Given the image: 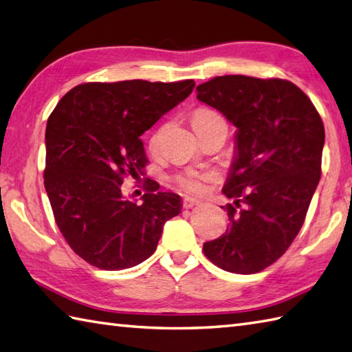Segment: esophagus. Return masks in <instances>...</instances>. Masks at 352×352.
<instances>
[{
    "label": "esophagus",
    "mask_w": 352,
    "mask_h": 352,
    "mask_svg": "<svg viewBox=\"0 0 352 352\" xmlns=\"http://www.w3.org/2000/svg\"><path fill=\"white\" fill-rule=\"evenodd\" d=\"M199 204H201V199H197V198L184 197V199H183V207L184 208H192V207L199 206Z\"/></svg>",
    "instance_id": "esophagus-1"
}]
</instances>
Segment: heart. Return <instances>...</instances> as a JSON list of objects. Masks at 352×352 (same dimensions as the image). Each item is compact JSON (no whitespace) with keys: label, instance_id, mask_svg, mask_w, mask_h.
Instances as JSON below:
<instances>
[{"label":"heart","instance_id":"1","mask_svg":"<svg viewBox=\"0 0 352 352\" xmlns=\"http://www.w3.org/2000/svg\"><path fill=\"white\" fill-rule=\"evenodd\" d=\"M219 115L216 111L210 109H199L192 116V124L195 122H204L208 121V119L218 118ZM157 144H159V134H153L151 139H149V146L151 149L157 148ZM213 180V175L210 172H204V170H184L182 174H178L175 177L177 184L180 188L189 193H204L207 189V184Z\"/></svg>","mask_w":352,"mask_h":352}]
</instances>
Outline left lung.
Listing matches in <instances>:
<instances>
[{
	"label": "left lung",
	"instance_id": "left-lung-1",
	"mask_svg": "<svg viewBox=\"0 0 352 352\" xmlns=\"http://www.w3.org/2000/svg\"><path fill=\"white\" fill-rule=\"evenodd\" d=\"M237 131L223 186L230 227L206 242V257L223 271L256 274L278 260L304 223L320 178L322 119L300 87L281 78L214 77L197 87Z\"/></svg>",
	"mask_w": 352,
	"mask_h": 352
}]
</instances>
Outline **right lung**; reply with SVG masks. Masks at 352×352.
<instances>
[{
	"label": "right lung",
	"mask_w": 352,
	"mask_h": 352,
	"mask_svg": "<svg viewBox=\"0 0 352 352\" xmlns=\"http://www.w3.org/2000/svg\"><path fill=\"white\" fill-rule=\"evenodd\" d=\"M195 81L126 80L78 85L58 101L45 131V190L58 230L89 265L121 271L155 251L182 198L145 182L142 201L124 197L126 175H145L140 136L192 94Z\"/></svg>",
	"instance_id": "1"
}]
</instances>
